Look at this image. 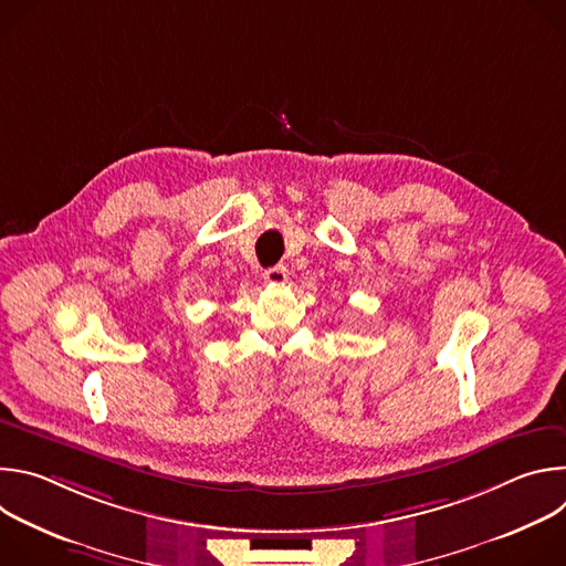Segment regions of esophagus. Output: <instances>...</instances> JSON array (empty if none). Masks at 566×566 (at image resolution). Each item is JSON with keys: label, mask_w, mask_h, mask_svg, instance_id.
<instances>
[{"label": "esophagus", "mask_w": 566, "mask_h": 566, "mask_svg": "<svg viewBox=\"0 0 566 566\" xmlns=\"http://www.w3.org/2000/svg\"><path fill=\"white\" fill-rule=\"evenodd\" d=\"M264 280H266L271 286L286 284V280H289V271H286V266H273V269H266V271H264Z\"/></svg>", "instance_id": "1"}]
</instances>
